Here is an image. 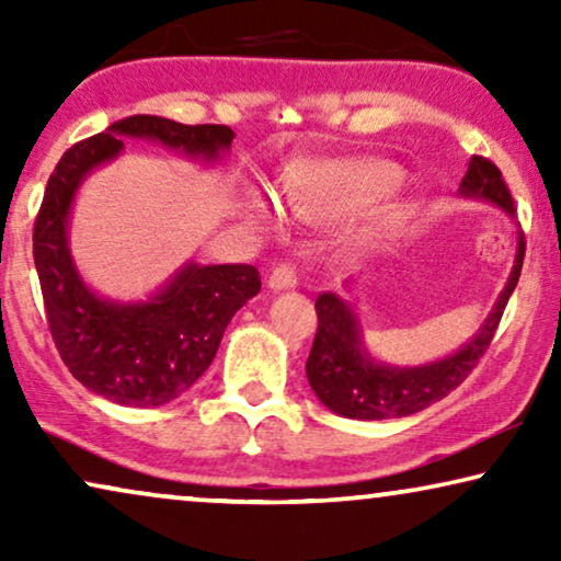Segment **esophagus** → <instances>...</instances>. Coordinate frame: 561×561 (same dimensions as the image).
I'll list each match as a JSON object with an SVG mask.
<instances>
[{
	"mask_svg": "<svg viewBox=\"0 0 561 561\" xmlns=\"http://www.w3.org/2000/svg\"><path fill=\"white\" fill-rule=\"evenodd\" d=\"M298 286V275L290 265H278L273 267L271 278H267V288L271 290H290Z\"/></svg>",
	"mask_w": 561,
	"mask_h": 561,
	"instance_id": "34e87169",
	"label": "esophagus"
}]
</instances>
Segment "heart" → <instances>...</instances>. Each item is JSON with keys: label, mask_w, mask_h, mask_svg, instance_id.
Instances as JSON below:
<instances>
[{"label": "heart", "mask_w": 561, "mask_h": 561, "mask_svg": "<svg viewBox=\"0 0 561 561\" xmlns=\"http://www.w3.org/2000/svg\"><path fill=\"white\" fill-rule=\"evenodd\" d=\"M403 186V171L388 160L309 163L288 173V196L306 219H324L386 202Z\"/></svg>", "instance_id": "1"}]
</instances>
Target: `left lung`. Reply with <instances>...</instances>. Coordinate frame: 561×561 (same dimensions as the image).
I'll use <instances>...</instances> for the list:
<instances>
[{"label":"left lung","mask_w":561,"mask_h":561,"mask_svg":"<svg viewBox=\"0 0 561 561\" xmlns=\"http://www.w3.org/2000/svg\"><path fill=\"white\" fill-rule=\"evenodd\" d=\"M459 196L493 204L505 217L516 219L513 198L501 179V171L485 158H470L465 179L459 183ZM524 250V237L516 232V257H513L511 275L485 321L462 347L424 365L382 363L367 347L365 329L350 298L321 294L317 298L319 329L313 336L309 363H306V378L313 393L336 416L355 421L403 419L442 401L474 370L482 352L493 340L505 304L518 283ZM344 288L347 294L355 290L352 278L344 280Z\"/></svg>","instance_id":"8db88e82"}]
</instances>
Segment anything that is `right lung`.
<instances>
[{
  "label": "right lung",
  "instance_id": "obj_1",
  "mask_svg": "<svg viewBox=\"0 0 561 561\" xmlns=\"http://www.w3.org/2000/svg\"><path fill=\"white\" fill-rule=\"evenodd\" d=\"M125 140L156 142L202 165L221 163L234 133L225 125H181L137 114L114 122L58 160L35 219L33 255L53 342L76 380L119 405L171 403L209 370L221 334L260 294L252 265L186 260L145 298L102 296L83 280L71 252L73 202L91 173L125 152Z\"/></svg>",
  "mask_w": 561,
  "mask_h": 561
}]
</instances>
